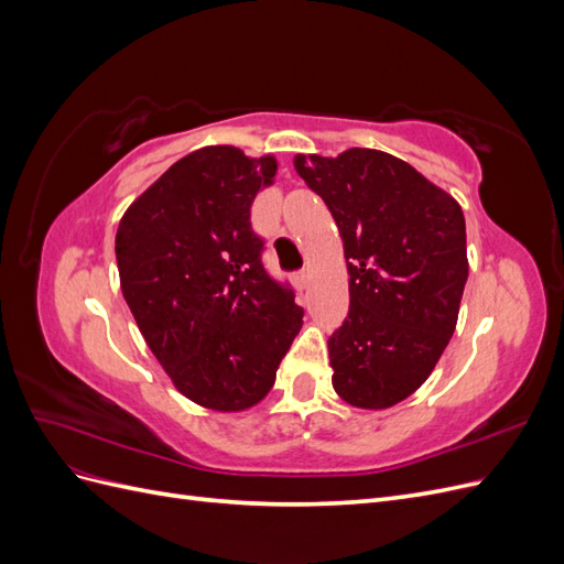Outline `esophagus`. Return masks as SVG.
<instances>
[{
	"instance_id": "obj_1",
	"label": "esophagus",
	"mask_w": 564,
	"mask_h": 564,
	"mask_svg": "<svg viewBox=\"0 0 564 564\" xmlns=\"http://www.w3.org/2000/svg\"><path fill=\"white\" fill-rule=\"evenodd\" d=\"M294 284H296L299 289H305V284H308V272H305V270L294 272Z\"/></svg>"
}]
</instances>
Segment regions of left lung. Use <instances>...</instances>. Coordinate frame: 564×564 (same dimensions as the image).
I'll return each mask as SVG.
<instances>
[{"label": "left lung", "instance_id": "obj_1", "mask_svg": "<svg viewBox=\"0 0 564 564\" xmlns=\"http://www.w3.org/2000/svg\"><path fill=\"white\" fill-rule=\"evenodd\" d=\"M324 204L350 275V308L329 336L336 392L352 406L386 409L431 377L456 327L468 280L458 202L412 164L381 150L296 155Z\"/></svg>", "mask_w": 564, "mask_h": 564}]
</instances>
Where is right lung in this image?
Wrapping results in <instances>:
<instances>
[{"label": "right lung", "instance_id": "obj_1", "mask_svg": "<svg viewBox=\"0 0 564 564\" xmlns=\"http://www.w3.org/2000/svg\"><path fill=\"white\" fill-rule=\"evenodd\" d=\"M275 158L191 152L119 220L115 253L135 324L174 386L216 412L261 402L303 324L286 282L263 265L251 204Z\"/></svg>", "mask_w": 564, "mask_h": 564}]
</instances>
